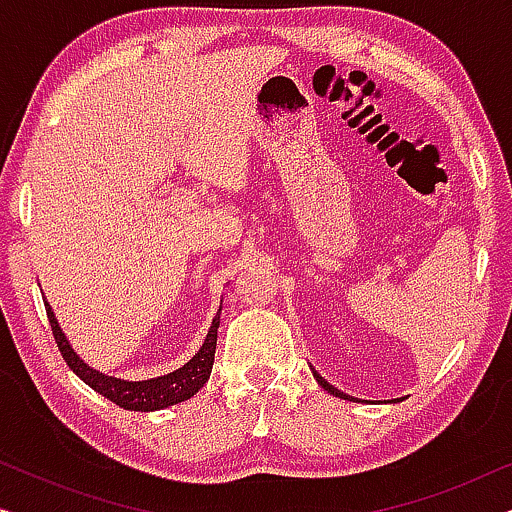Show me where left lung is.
<instances>
[{
	"mask_svg": "<svg viewBox=\"0 0 512 512\" xmlns=\"http://www.w3.org/2000/svg\"><path fill=\"white\" fill-rule=\"evenodd\" d=\"M312 373H314V377H317V382L321 384V387H324V389L328 391V394H333V396H338V398H345V401H349V396H347V394H342L340 389H335L333 384H328V382L324 380V377H321V375L317 373V370H312Z\"/></svg>",
	"mask_w": 512,
	"mask_h": 512,
	"instance_id": "obj_1",
	"label": "left lung"
}]
</instances>
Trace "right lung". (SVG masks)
Here are the masks:
<instances>
[{
	"instance_id": "1",
	"label": "right lung",
	"mask_w": 512,
	"mask_h": 512,
	"mask_svg": "<svg viewBox=\"0 0 512 512\" xmlns=\"http://www.w3.org/2000/svg\"><path fill=\"white\" fill-rule=\"evenodd\" d=\"M44 305H46L48 321H51L53 338H55V342H58V349H60L62 359L67 361V366L72 368L90 389H95L97 394L109 398V401L116 403L118 408L135 410V412L163 410V408H167V405H177L181 401H188V398L198 394V389L205 387V382L209 380V373H212V366H214L216 331H219L221 310L216 312L212 326H209L205 345L200 347V352L195 354L184 368L174 370V373H170V375L153 377V380L125 382V380H116V377H107V375L97 373V370H93V368H88L86 363L76 356L74 349L69 347L65 333L60 331V326H58V321H55V314L51 312V307H48V303H44Z\"/></svg>"
}]
</instances>
